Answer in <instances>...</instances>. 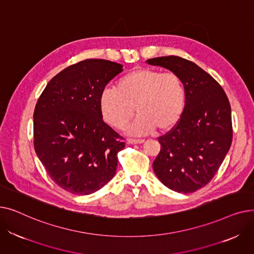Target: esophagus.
I'll return each mask as SVG.
<instances>
[{
  "label": "esophagus",
  "mask_w": 254,
  "mask_h": 254,
  "mask_svg": "<svg viewBox=\"0 0 254 254\" xmlns=\"http://www.w3.org/2000/svg\"><path fill=\"white\" fill-rule=\"evenodd\" d=\"M128 144H142L144 143L143 139H128L127 140Z\"/></svg>",
  "instance_id": "34e87169"
}]
</instances>
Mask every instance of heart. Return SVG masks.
<instances>
[{"mask_svg": "<svg viewBox=\"0 0 254 254\" xmlns=\"http://www.w3.org/2000/svg\"><path fill=\"white\" fill-rule=\"evenodd\" d=\"M186 90L183 80L173 72L152 68L132 70L120 78L115 88L104 89L99 98L107 124L123 129L135 110L139 114L127 127L130 135H146L155 128L165 132L174 127L183 114Z\"/></svg>", "mask_w": 254, "mask_h": 254, "instance_id": "obj_1", "label": "heart"}]
</instances>
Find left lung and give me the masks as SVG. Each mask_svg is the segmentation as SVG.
Returning <instances> with one entry per match:
<instances>
[{"instance_id":"left-lung-1","label":"left lung","mask_w":254,"mask_h":254,"mask_svg":"<svg viewBox=\"0 0 254 254\" xmlns=\"http://www.w3.org/2000/svg\"><path fill=\"white\" fill-rule=\"evenodd\" d=\"M183 80L186 104L179 123L158 137L161 150L152 164L170 190L190 193L206 186L221 166L233 140L232 111L223 88L194 63L176 56L147 60Z\"/></svg>"}]
</instances>
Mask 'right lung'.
Masks as SVG:
<instances>
[{
  "instance_id": "right-lung-1",
  "label": "right lung",
  "mask_w": 254,
  "mask_h": 254,
  "mask_svg": "<svg viewBox=\"0 0 254 254\" xmlns=\"http://www.w3.org/2000/svg\"><path fill=\"white\" fill-rule=\"evenodd\" d=\"M120 64L89 59L53 77L34 111V148L51 180L73 194H90L116 173L124 137L104 120L99 98Z\"/></svg>"
}]
</instances>
